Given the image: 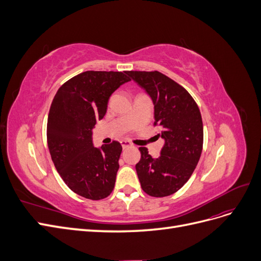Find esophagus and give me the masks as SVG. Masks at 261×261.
<instances>
[{
  "label": "esophagus",
  "instance_id": "1",
  "mask_svg": "<svg viewBox=\"0 0 261 261\" xmlns=\"http://www.w3.org/2000/svg\"><path fill=\"white\" fill-rule=\"evenodd\" d=\"M121 145H122V147L125 149V148H127V147H129V146H132V144L129 143L128 140H122L121 141Z\"/></svg>",
  "mask_w": 261,
  "mask_h": 261
}]
</instances>
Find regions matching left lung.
<instances>
[{
    "label": "left lung",
    "mask_w": 261,
    "mask_h": 261,
    "mask_svg": "<svg viewBox=\"0 0 261 261\" xmlns=\"http://www.w3.org/2000/svg\"><path fill=\"white\" fill-rule=\"evenodd\" d=\"M127 75L152 99L154 126L164 139L159 158L140 147L136 164L143 191L152 197L176 193L192 176L203 144V126L199 108L189 92L170 77L154 72L129 70Z\"/></svg>",
    "instance_id": "left-lung-1"
}]
</instances>
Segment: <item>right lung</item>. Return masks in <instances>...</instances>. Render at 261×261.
Listing matches in <instances>:
<instances>
[{
  "mask_svg": "<svg viewBox=\"0 0 261 261\" xmlns=\"http://www.w3.org/2000/svg\"><path fill=\"white\" fill-rule=\"evenodd\" d=\"M129 81L126 70H87L63 84L52 101L46 125L52 161L68 188L87 199H103L114 188L122 146L112 141L96 148L92 128L111 94Z\"/></svg>",
  "mask_w": 261,
  "mask_h": 261,
  "instance_id": "right-lung-1",
  "label": "right lung"
}]
</instances>
